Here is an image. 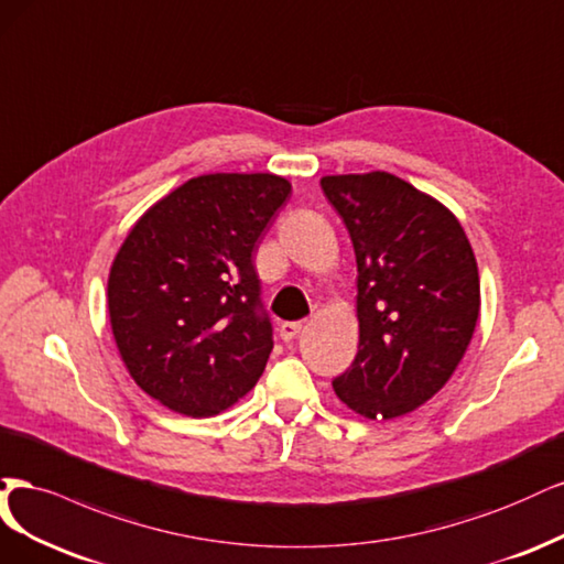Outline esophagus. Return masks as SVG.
<instances>
[{"label":"esophagus","mask_w":564,"mask_h":564,"mask_svg":"<svg viewBox=\"0 0 564 564\" xmlns=\"http://www.w3.org/2000/svg\"><path fill=\"white\" fill-rule=\"evenodd\" d=\"M300 330H302L300 321H285V323H281V328H279L283 341H293L300 335Z\"/></svg>","instance_id":"1"}]
</instances>
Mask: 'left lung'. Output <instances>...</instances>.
Listing matches in <instances>:
<instances>
[{
  "label": "left lung",
  "instance_id": "left-lung-1",
  "mask_svg": "<svg viewBox=\"0 0 564 564\" xmlns=\"http://www.w3.org/2000/svg\"><path fill=\"white\" fill-rule=\"evenodd\" d=\"M321 187L358 264V354L333 389L368 420H393L464 358L480 312L476 256L457 217L391 173L328 175Z\"/></svg>",
  "mask_w": 564,
  "mask_h": 564
}]
</instances>
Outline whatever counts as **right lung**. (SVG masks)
<instances>
[{
  "label": "right lung",
  "instance_id": "1",
  "mask_svg": "<svg viewBox=\"0 0 564 564\" xmlns=\"http://www.w3.org/2000/svg\"><path fill=\"white\" fill-rule=\"evenodd\" d=\"M288 198L271 173L198 175L126 236L107 306L126 368L154 401L210 416L256 387L274 330L252 256Z\"/></svg>",
  "mask_w": 564,
  "mask_h": 564
}]
</instances>
